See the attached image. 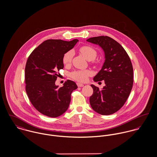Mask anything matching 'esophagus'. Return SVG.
Instances as JSON below:
<instances>
[{
	"instance_id": "34e87169",
	"label": "esophagus",
	"mask_w": 157,
	"mask_h": 157,
	"mask_svg": "<svg viewBox=\"0 0 157 157\" xmlns=\"http://www.w3.org/2000/svg\"><path fill=\"white\" fill-rule=\"evenodd\" d=\"M77 85L78 87H83V86H84V85L82 84V83H77Z\"/></svg>"
}]
</instances>
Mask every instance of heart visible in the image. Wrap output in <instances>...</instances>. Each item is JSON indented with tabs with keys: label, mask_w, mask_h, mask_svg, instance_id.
Listing matches in <instances>:
<instances>
[{
	"label": "heart",
	"mask_w": 157,
	"mask_h": 157,
	"mask_svg": "<svg viewBox=\"0 0 157 157\" xmlns=\"http://www.w3.org/2000/svg\"><path fill=\"white\" fill-rule=\"evenodd\" d=\"M80 53L88 61L93 60L97 56V51L88 46H83L79 48ZM72 52L68 51L66 52L63 57V63L65 65H69L72 60ZM91 74V72L89 70H79L73 71L71 74V77L80 82H85L88 80V77Z\"/></svg>",
	"instance_id": "obj_1"
}]
</instances>
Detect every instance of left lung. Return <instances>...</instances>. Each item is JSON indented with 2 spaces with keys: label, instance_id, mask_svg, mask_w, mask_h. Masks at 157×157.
<instances>
[{
  "label": "left lung",
  "instance_id": "8db88e82",
  "mask_svg": "<svg viewBox=\"0 0 157 157\" xmlns=\"http://www.w3.org/2000/svg\"><path fill=\"white\" fill-rule=\"evenodd\" d=\"M87 42L98 45L105 53V62L94 77V82L104 80L102 89L91 85L93 94L90 105L101 115L118 111L127 100L133 85V67L131 59L122 46L108 36L90 37Z\"/></svg>",
  "mask_w": 157,
  "mask_h": 157
}]
</instances>
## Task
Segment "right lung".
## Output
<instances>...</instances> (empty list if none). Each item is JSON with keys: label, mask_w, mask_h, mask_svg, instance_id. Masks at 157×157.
Returning a JSON list of instances; mask_svg holds the SVG:
<instances>
[{"label": "right lung", "mask_w": 157, "mask_h": 157, "mask_svg": "<svg viewBox=\"0 0 157 157\" xmlns=\"http://www.w3.org/2000/svg\"><path fill=\"white\" fill-rule=\"evenodd\" d=\"M78 42L49 39L29 55L25 66L26 92L34 107L49 117H57L67 111L71 94L77 88L67 80L62 87L56 85L59 71L64 67L63 57Z\"/></svg>", "instance_id": "obj_1"}]
</instances>
